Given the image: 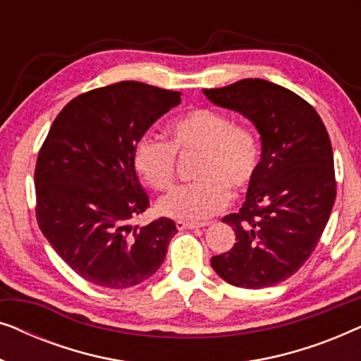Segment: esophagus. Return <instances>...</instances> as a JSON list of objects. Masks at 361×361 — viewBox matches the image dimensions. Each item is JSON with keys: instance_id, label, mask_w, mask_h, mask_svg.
<instances>
[{"instance_id": "34e87169", "label": "esophagus", "mask_w": 361, "mask_h": 361, "mask_svg": "<svg viewBox=\"0 0 361 361\" xmlns=\"http://www.w3.org/2000/svg\"><path fill=\"white\" fill-rule=\"evenodd\" d=\"M176 226H177V230H195V228H202V226H205V224H195V221L177 220Z\"/></svg>"}]
</instances>
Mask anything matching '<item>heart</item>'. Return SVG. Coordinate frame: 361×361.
I'll list each match as a JSON object with an SVG mask.
<instances>
[{"label": "heart", "mask_w": 361, "mask_h": 361, "mask_svg": "<svg viewBox=\"0 0 361 361\" xmlns=\"http://www.w3.org/2000/svg\"><path fill=\"white\" fill-rule=\"evenodd\" d=\"M169 141L142 136L133 147V167L146 185L167 190L174 184L177 156L197 154L192 176L197 180L176 187L157 202L162 215L179 220H205L224 210L236 194L253 184L261 159V142L253 128L233 125L225 113L192 108L167 126Z\"/></svg>", "instance_id": "b5f03b06"}]
</instances>
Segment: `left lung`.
<instances>
[{"label":"left lung","mask_w":361,"mask_h":361,"mask_svg":"<svg viewBox=\"0 0 361 361\" xmlns=\"http://www.w3.org/2000/svg\"><path fill=\"white\" fill-rule=\"evenodd\" d=\"M204 93L253 121L263 142L246 200L240 212L221 219L236 243L212 256V268L236 288H269L309 259L329 221L337 195L329 133L310 103L263 78Z\"/></svg>","instance_id":"8db88e82"}]
</instances>
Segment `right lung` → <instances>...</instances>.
<instances>
[{
  "label": "right lung",
  "mask_w": 361,
  "mask_h": 361,
  "mask_svg": "<svg viewBox=\"0 0 361 361\" xmlns=\"http://www.w3.org/2000/svg\"><path fill=\"white\" fill-rule=\"evenodd\" d=\"M180 92L118 82L85 92L54 120L39 151L36 219L57 255L88 283L125 289L151 278L176 224L130 220L149 207L133 167V147Z\"/></svg>",
  "instance_id": "add662e5"
}]
</instances>
